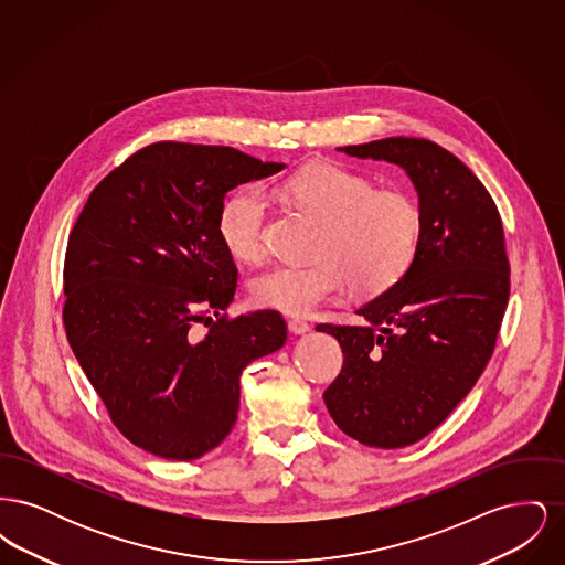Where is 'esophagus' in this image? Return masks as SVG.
Listing matches in <instances>:
<instances>
[{
	"instance_id": "1",
	"label": "esophagus",
	"mask_w": 565,
	"mask_h": 565,
	"mask_svg": "<svg viewBox=\"0 0 565 565\" xmlns=\"http://www.w3.org/2000/svg\"><path fill=\"white\" fill-rule=\"evenodd\" d=\"M288 328H290V332H295V334H305V332L311 330L309 323L305 322V320H298V318L288 320Z\"/></svg>"
}]
</instances>
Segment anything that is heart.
<instances>
[{
  "mask_svg": "<svg viewBox=\"0 0 565 565\" xmlns=\"http://www.w3.org/2000/svg\"><path fill=\"white\" fill-rule=\"evenodd\" d=\"M275 192L320 222L311 263L275 265L252 281L258 305L290 316H307L326 300L351 290L375 296L411 269L424 231L419 203L403 190H376L350 167L320 162L281 182ZM270 203L265 190L243 186L222 205L217 231L242 263L267 254Z\"/></svg>",
  "mask_w": 565,
  "mask_h": 565,
  "instance_id": "obj_1",
  "label": "heart"
}]
</instances>
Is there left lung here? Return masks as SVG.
<instances>
[{
	"mask_svg": "<svg viewBox=\"0 0 565 565\" xmlns=\"http://www.w3.org/2000/svg\"><path fill=\"white\" fill-rule=\"evenodd\" d=\"M337 150L398 164L424 215L411 269L355 309L364 323L318 326L345 355L323 392L334 424L362 445L401 449L436 430L483 375L511 295L504 228L479 178L430 139Z\"/></svg>",
	"mask_w": 565,
	"mask_h": 565,
	"instance_id": "1",
	"label": "left lung"
}]
</instances>
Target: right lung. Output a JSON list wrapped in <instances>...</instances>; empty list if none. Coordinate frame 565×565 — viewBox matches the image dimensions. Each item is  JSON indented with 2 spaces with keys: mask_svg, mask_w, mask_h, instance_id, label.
I'll use <instances>...</instances> for the list:
<instances>
[{
  "mask_svg": "<svg viewBox=\"0 0 565 565\" xmlns=\"http://www.w3.org/2000/svg\"><path fill=\"white\" fill-rule=\"evenodd\" d=\"M284 167L159 141L108 173L76 220L63 273L67 341L114 426L152 456L190 461L215 449L237 422L243 369L286 343L277 311L220 316L237 267L217 231L228 190ZM194 322L211 326L203 340Z\"/></svg>",
  "mask_w": 565,
  "mask_h": 565,
  "instance_id": "1",
  "label": "right lung"
}]
</instances>
